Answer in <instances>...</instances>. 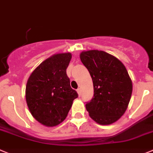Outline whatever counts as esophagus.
Segmentation results:
<instances>
[{
    "instance_id": "obj_1",
    "label": "esophagus",
    "mask_w": 153,
    "mask_h": 153,
    "mask_svg": "<svg viewBox=\"0 0 153 153\" xmlns=\"http://www.w3.org/2000/svg\"><path fill=\"white\" fill-rule=\"evenodd\" d=\"M77 92H78V96H81V89L80 88H78L77 89Z\"/></svg>"
}]
</instances>
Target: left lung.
<instances>
[{
    "label": "left lung",
    "mask_w": 153,
    "mask_h": 153,
    "mask_svg": "<svg viewBox=\"0 0 153 153\" xmlns=\"http://www.w3.org/2000/svg\"><path fill=\"white\" fill-rule=\"evenodd\" d=\"M80 59L93 81L94 96L85 105L89 116L100 125L116 122L126 111L133 91L124 65L104 51H85Z\"/></svg>",
    "instance_id": "8db88e82"
}]
</instances>
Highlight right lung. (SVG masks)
<instances>
[{"label":"right lung","mask_w":153,"mask_h":153,"mask_svg":"<svg viewBox=\"0 0 153 153\" xmlns=\"http://www.w3.org/2000/svg\"><path fill=\"white\" fill-rule=\"evenodd\" d=\"M71 59L69 53L53 55L42 62L27 81V106L33 117L44 126L62 123L78 97L66 74Z\"/></svg>","instance_id":"1"}]
</instances>
